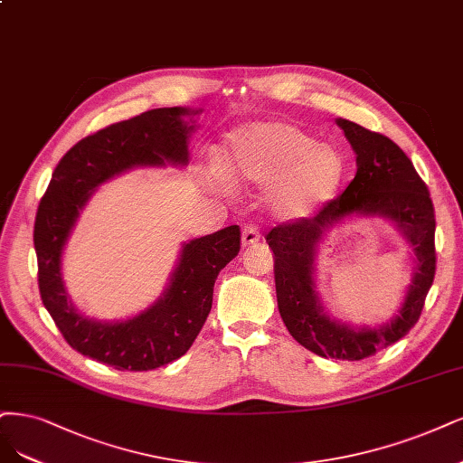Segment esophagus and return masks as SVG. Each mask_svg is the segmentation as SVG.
Here are the masks:
<instances>
[{
    "label": "esophagus",
    "mask_w": 463,
    "mask_h": 463,
    "mask_svg": "<svg viewBox=\"0 0 463 463\" xmlns=\"http://www.w3.org/2000/svg\"><path fill=\"white\" fill-rule=\"evenodd\" d=\"M260 241V233L254 226H245L241 232V245L243 247H250V245H257Z\"/></svg>",
    "instance_id": "esophagus-1"
}]
</instances>
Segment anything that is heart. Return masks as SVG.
Wrapping results in <instances>:
<instances>
[{
  "instance_id": "1",
  "label": "heart",
  "mask_w": 463,
  "mask_h": 463,
  "mask_svg": "<svg viewBox=\"0 0 463 463\" xmlns=\"http://www.w3.org/2000/svg\"><path fill=\"white\" fill-rule=\"evenodd\" d=\"M222 166L237 184L272 185L268 204L287 222L320 213L339 194L346 174L337 149L320 146L312 134L283 120L233 130L222 149Z\"/></svg>"
}]
</instances>
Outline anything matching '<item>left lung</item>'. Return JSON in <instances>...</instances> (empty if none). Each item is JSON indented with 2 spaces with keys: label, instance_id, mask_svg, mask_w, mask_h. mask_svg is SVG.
Returning a JSON list of instances; mask_svg holds the SVG:
<instances>
[{
  "label": "left lung",
  "instance_id": "1",
  "mask_svg": "<svg viewBox=\"0 0 463 463\" xmlns=\"http://www.w3.org/2000/svg\"><path fill=\"white\" fill-rule=\"evenodd\" d=\"M356 155V176L312 218L287 222L268 233L274 252L278 308L293 339L314 354L364 360L402 339L416 326L435 279V209L427 185L396 143L360 124L337 118ZM381 217L403 235L414 272L402 308L385 325L353 326L326 312L315 287V260L326 233L346 219Z\"/></svg>",
  "mask_w": 463,
  "mask_h": 463
}]
</instances>
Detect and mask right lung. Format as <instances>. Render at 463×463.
I'll use <instances>...</instances> for the list:
<instances>
[{
  "mask_svg": "<svg viewBox=\"0 0 463 463\" xmlns=\"http://www.w3.org/2000/svg\"><path fill=\"white\" fill-rule=\"evenodd\" d=\"M201 110L153 109L88 136L61 158L34 224L43 307L80 354L115 370L147 372L184 356L213 308L220 269L239 252V226L184 243L166 289L128 320H95L80 312L62 279V252L98 187L134 168L187 166L189 137Z\"/></svg>",
  "mask_w": 463,
  "mask_h": 463,
  "instance_id": "right-lung-1",
  "label": "right lung"
}]
</instances>
